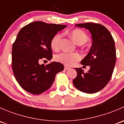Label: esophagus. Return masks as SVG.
<instances>
[{
	"label": "esophagus",
	"mask_w": 124,
	"mask_h": 124,
	"mask_svg": "<svg viewBox=\"0 0 124 124\" xmlns=\"http://www.w3.org/2000/svg\"><path fill=\"white\" fill-rule=\"evenodd\" d=\"M70 68V67H68V66H67V65H65V66H64V69L65 70H69Z\"/></svg>",
	"instance_id": "34e87169"
}]
</instances>
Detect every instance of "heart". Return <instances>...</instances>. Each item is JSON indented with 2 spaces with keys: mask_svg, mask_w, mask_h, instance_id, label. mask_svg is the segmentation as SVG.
Returning <instances> with one entry per match:
<instances>
[{
  "mask_svg": "<svg viewBox=\"0 0 124 124\" xmlns=\"http://www.w3.org/2000/svg\"><path fill=\"white\" fill-rule=\"evenodd\" d=\"M70 35L74 41L78 45H82L86 43L89 40L88 36L84 31L80 29H74L70 32ZM62 35L56 34L51 40L50 46L53 50L57 51L60 48ZM81 59V56L77 53H67L62 52L56 55V60L66 65H72L75 62L79 61Z\"/></svg>",
  "mask_w": 124,
  "mask_h": 124,
  "instance_id": "b5f03b06",
  "label": "heart"
}]
</instances>
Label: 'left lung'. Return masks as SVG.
<instances>
[{"mask_svg":"<svg viewBox=\"0 0 124 124\" xmlns=\"http://www.w3.org/2000/svg\"><path fill=\"white\" fill-rule=\"evenodd\" d=\"M89 30L92 38L89 53L81 61L83 65L90 66L88 72L81 68H75L77 77L72 83L82 92L93 93L104 88L112 77L116 63L115 41L110 32L98 23H86L76 24Z\"/></svg>","mask_w":124,"mask_h":124,"instance_id":"obj_1","label":"left lung"}]
</instances>
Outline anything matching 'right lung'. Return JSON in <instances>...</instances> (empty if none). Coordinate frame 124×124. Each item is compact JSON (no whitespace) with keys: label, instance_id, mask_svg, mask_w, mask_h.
<instances>
[{"label":"right lung","instance_id":"1","mask_svg":"<svg viewBox=\"0 0 124 124\" xmlns=\"http://www.w3.org/2000/svg\"><path fill=\"white\" fill-rule=\"evenodd\" d=\"M67 26L42 22L31 23L19 31L12 48V68L20 86L34 95L42 93L53 84L57 72L63 65L52 62L44 65L39 62L42 58H52V38Z\"/></svg>","mask_w":124,"mask_h":124}]
</instances>
